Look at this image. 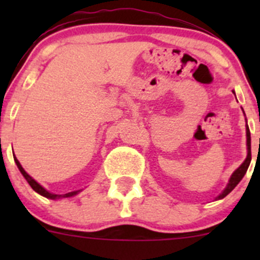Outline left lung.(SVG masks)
Instances as JSON below:
<instances>
[{
	"instance_id": "8db88e82",
	"label": "left lung",
	"mask_w": 260,
	"mask_h": 260,
	"mask_svg": "<svg viewBox=\"0 0 260 260\" xmlns=\"http://www.w3.org/2000/svg\"><path fill=\"white\" fill-rule=\"evenodd\" d=\"M246 146H248V156H246L245 161L243 162L242 165H240L239 167H238L237 170H235L234 172H233L232 177H230L229 180V183H228L226 187L224 188V191H222L221 193H220L219 196L216 198V200H220V199H224L225 196L228 195V193L232 192L233 190L235 188V186L238 185V183L242 181V179L244 177V175L246 174V170H248L249 165H250V161H251V149H250V131H249V127L248 124H246Z\"/></svg>"
}]
</instances>
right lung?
<instances>
[{"label":"right lung","instance_id":"add662e5","mask_svg":"<svg viewBox=\"0 0 260 260\" xmlns=\"http://www.w3.org/2000/svg\"><path fill=\"white\" fill-rule=\"evenodd\" d=\"M14 158H15V162H16L18 170H20V172H21V174H22V176L25 177L26 181H27L28 185H30L31 187H32L34 191H36V192H38V193H40V195L44 196V198H48V199H51V200H55V199H60V198H72V196L77 195V193L79 192V191H72V192L64 193V195H56V193L49 192L48 190H45V188H44L43 186L40 185V183L36 182V181L34 180L32 177H31L30 175H28L27 172H26L25 170L22 169V166H21V164H20V162H18V159L16 158V157H14Z\"/></svg>","mask_w":260,"mask_h":260}]
</instances>
